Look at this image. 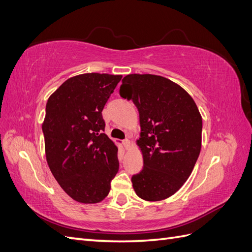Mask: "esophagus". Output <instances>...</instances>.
<instances>
[{
    "label": "esophagus",
    "mask_w": 252,
    "mask_h": 252,
    "mask_svg": "<svg viewBox=\"0 0 252 252\" xmlns=\"http://www.w3.org/2000/svg\"><path fill=\"white\" fill-rule=\"evenodd\" d=\"M123 145H124V147H125V149H128L129 147H130V145H131V142H130V140H128V139H126V140H124V141H123Z\"/></svg>",
    "instance_id": "1"
}]
</instances>
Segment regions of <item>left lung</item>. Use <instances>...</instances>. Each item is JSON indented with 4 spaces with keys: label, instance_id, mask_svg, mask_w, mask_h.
<instances>
[{
    "label": "left lung",
    "instance_id": "8db88e82",
    "mask_svg": "<svg viewBox=\"0 0 252 252\" xmlns=\"http://www.w3.org/2000/svg\"><path fill=\"white\" fill-rule=\"evenodd\" d=\"M120 95L140 114L143 169L131 178L136 195L149 202L174 194L191 174L202 146V117L187 91L161 75L128 74Z\"/></svg>",
    "mask_w": 252,
    "mask_h": 252
}]
</instances>
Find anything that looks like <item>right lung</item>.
<instances>
[{"label":"right lung","instance_id":"obj_1","mask_svg":"<svg viewBox=\"0 0 252 252\" xmlns=\"http://www.w3.org/2000/svg\"><path fill=\"white\" fill-rule=\"evenodd\" d=\"M122 75L83 73L66 80L46 104L42 124L53 177L71 199L103 201L119 171L118 147L104 133L102 110Z\"/></svg>","mask_w":252,"mask_h":252}]
</instances>
